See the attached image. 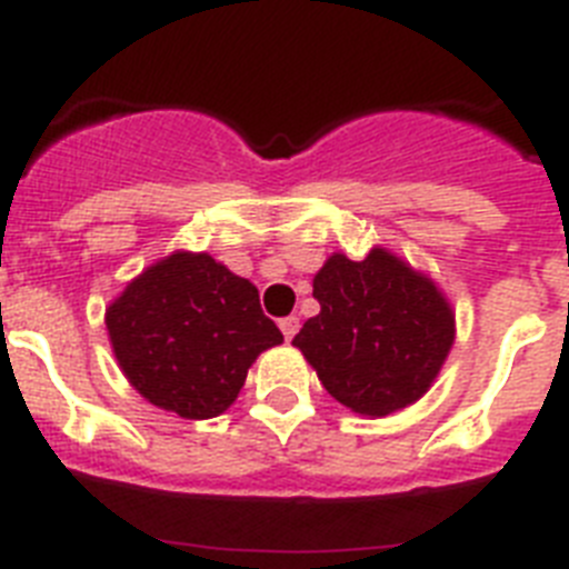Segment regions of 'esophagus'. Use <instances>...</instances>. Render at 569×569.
<instances>
[{"mask_svg": "<svg viewBox=\"0 0 569 569\" xmlns=\"http://www.w3.org/2000/svg\"><path fill=\"white\" fill-rule=\"evenodd\" d=\"M298 329H300V318H295V315H289V318L280 320V332H283L286 340L295 338V335H298Z\"/></svg>", "mask_w": 569, "mask_h": 569, "instance_id": "esophagus-1", "label": "esophagus"}]
</instances>
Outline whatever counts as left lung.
<instances>
[{"label":"left lung","instance_id":"8db88e82","mask_svg":"<svg viewBox=\"0 0 569 569\" xmlns=\"http://www.w3.org/2000/svg\"><path fill=\"white\" fill-rule=\"evenodd\" d=\"M312 286L320 315L291 343L335 401L383 418L432 387L456 340V315L427 274L372 249L363 260L332 254Z\"/></svg>","mask_w":569,"mask_h":569}]
</instances>
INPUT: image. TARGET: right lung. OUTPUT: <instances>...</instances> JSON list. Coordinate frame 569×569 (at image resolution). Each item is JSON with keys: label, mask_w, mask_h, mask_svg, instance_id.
I'll return each instance as SVG.
<instances>
[{"label": "right lung", "mask_w": 569, "mask_h": 569, "mask_svg": "<svg viewBox=\"0 0 569 569\" xmlns=\"http://www.w3.org/2000/svg\"><path fill=\"white\" fill-rule=\"evenodd\" d=\"M106 326L128 383L189 421L226 412L257 355L283 343L257 286L206 251L148 266L108 306Z\"/></svg>", "instance_id": "1"}]
</instances>
